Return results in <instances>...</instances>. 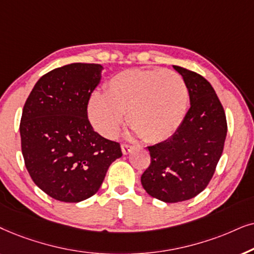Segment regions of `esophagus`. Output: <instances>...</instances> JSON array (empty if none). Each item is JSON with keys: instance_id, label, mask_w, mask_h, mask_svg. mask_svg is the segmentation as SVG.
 Instances as JSON below:
<instances>
[{"instance_id": "obj_1", "label": "esophagus", "mask_w": 254, "mask_h": 254, "mask_svg": "<svg viewBox=\"0 0 254 254\" xmlns=\"http://www.w3.org/2000/svg\"><path fill=\"white\" fill-rule=\"evenodd\" d=\"M133 150V146H131L129 144H123L122 145V152H123V154H127L130 153L131 151Z\"/></svg>"}]
</instances>
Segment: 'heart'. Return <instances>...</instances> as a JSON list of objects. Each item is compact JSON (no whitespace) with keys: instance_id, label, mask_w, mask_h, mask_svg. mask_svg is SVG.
Listing matches in <instances>:
<instances>
[{"instance_id":"b5f03b06","label":"heart","mask_w":254,"mask_h":254,"mask_svg":"<svg viewBox=\"0 0 254 254\" xmlns=\"http://www.w3.org/2000/svg\"><path fill=\"white\" fill-rule=\"evenodd\" d=\"M188 88L173 70L129 69L113 76L106 94H93L88 115L97 131L115 137L127 113L133 132L150 143L170 138L185 120Z\"/></svg>"}]
</instances>
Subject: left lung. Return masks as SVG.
Here are the masks:
<instances>
[{
	"label": "left lung",
	"instance_id": "obj_1",
	"mask_svg": "<svg viewBox=\"0 0 254 254\" xmlns=\"http://www.w3.org/2000/svg\"><path fill=\"white\" fill-rule=\"evenodd\" d=\"M173 67L187 84L190 108L173 136L147 147L151 164L140 179L148 195L166 203L190 200L207 187L228 131L224 109L211 84L200 74Z\"/></svg>",
	"mask_w": 254,
	"mask_h": 254
}]
</instances>
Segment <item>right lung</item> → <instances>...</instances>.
<instances>
[{"instance_id":"obj_1","label":"right lung","mask_w":254,"mask_h":254,"mask_svg":"<svg viewBox=\"0 0 254 254\" xmlns=\"http://www.w3.org/2000/svg\"><path fill=\"white\" fill-rule=\"evenodd\" d=\"M99 64L75 63L46 73L23 108L21 143L33 182L51 197L75 203L96 194L121 145L95 132L87 116L101 81Z\"/></svg>"}]
</instances>
